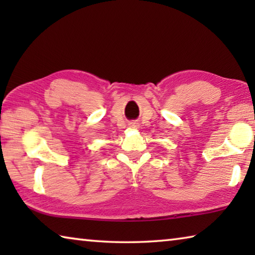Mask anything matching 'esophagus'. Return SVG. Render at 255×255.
<instances>
[{"instance_id":"34e87169","label":"esophagus","mask_w":255,"mask_h":255,"mask_svg":"<svg viewBox=\"0 0 255 255\" xmlns=\"http://www.w3.org/2000/svg\"><path fill=\"white\" fill-rule=\"evenodd\" d=\"M129 126H130V127H132V128H137V127H138V123H135V122H132V123H130V124H129Z\"/></svg>"}]
</instances>
